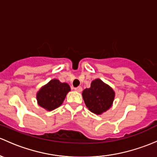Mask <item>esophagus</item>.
Returning a JSON list of instances; mask_svg holds the SVG:
<instances>
[{"label":"esophagus","mask_w":157,"mask_h":157,"mask_svg":"<svg viewBox=\"0 0 157 157\" xmlns=\"http://www.w3.org/2000/svg\"><path fill=\"white\" fill-rule=\"evenodd\" d=\"M74 90H75V91L80 92L83 90V88H82L81 86H77V87H76V88H74Z\"/></svg>","instance_id":"esophagus-1"}]
</instances>
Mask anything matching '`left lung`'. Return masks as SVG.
Listing matches in <instances>:
<instances>
[{"mask_svg": "<svg viewBox=\"0 0 157 157\" xmlns=\"http://www.w3.org/2000/svg\"><path fill=\"white\" fill-rule=\"evenodd\" d=\"M83 98L90 111L101 114L111 107L114 99V92L99 79L93 80L91 87L83 91Z\"/></svg>", "mask_w": 157, "mask_h": 157, "instance_id": "1", "label": "left lung"}]
</instances>
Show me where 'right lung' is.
I'll list each match as a JSON object with an SVG mask.
<instances>
[{
	"instance_id": "add662e5",
	"label": "right lung",
	"mask_w": 157,
	"mask_h": 157,
	"mask_svg": "<svg viewBox=\"0 0 157 157\" xmlns=\"http://www.w3.org/2000/svg\"><path fill=\"white\" fill-rule=\"evenodd\" d=\"M70 90V86L67 83H61L56 79L52 80L37 92L38 105L48 110L59 108Z\"/></svg>"
}]
</instances>
